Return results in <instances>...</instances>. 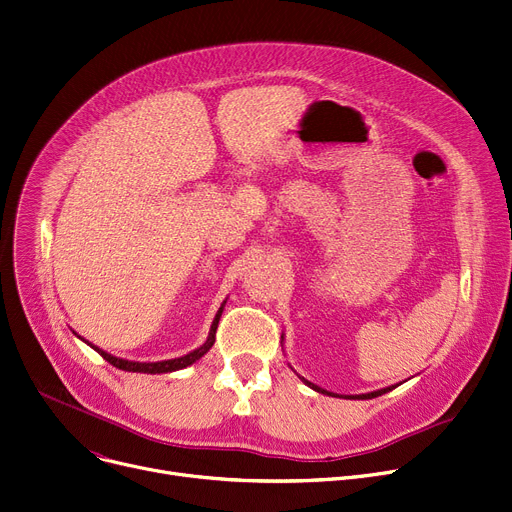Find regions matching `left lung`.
Listing matches in <instances>:
<instances>
[{"label": "left lung", "mask_w": 512, "mask_h": 512, "mask_svg": "<svg viewBox=\"0 0 512 512\" xmlns=\"http://www.w3.org/2000/svg\"><path fill=\"white\" fill-rule=\"evenodd\" d=\"M282 342H284V333H282ZM284 350V348H282ZM292 368V366H290ZM294 370V368H292ZM298 379L306 385V387H311L313 391H317V393H323V395H331V397H342V395H337V393H331V391H327V389H321L319 385H315V383H311V381H306L304 377H300L298 374ZM397 385H391V387H385V389H379V391H370V393H362V395H346L344 399H374V397H379V395H385V393H389L391 389H395Z\"/></svg>", "instance_id": "obj_1"}]
</instances>
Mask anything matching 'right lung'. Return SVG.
<instances>
[{
	"label": "right lung",
	"mask_w": 512,
	"mask_h": 512,
	"mask_svg": "<svg viewBox=\"0 0 512 512\" xmlns=\"http://www.w3.org/2000/svg\"><path fill=\"white\" fill-rule=\"evenodd\" d=\"M224 304H226V300L220 304V309H218V313H216V317H214V321H212V327H210V333H208V339H206V342H203L199 348H195L193 352H189V354H185V356L170 358V360H160V362H135V360L117 358V356H113V354H109V352H105V350H100L98 346H94V344L86 342V339H84V337H80L76 331H74V333L82 339V342H86L90 348H94L102 358H105L109 364L117 366L119 370H127V372H144V374L175 372V370H181V368L191 366V364H193V362H197L203 354H208V352H210V348H212V346H214V342H216V329H218V323H220V317H222V311H224Z\"/></svg>",
	"instance_id": "1"
}]
</instances>
